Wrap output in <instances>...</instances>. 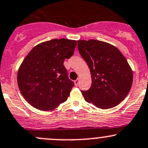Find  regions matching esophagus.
Masks as SVG:
<instances>
[{
	"instance_id": "34e87169",
	"label": "esophagus",
	"mask_w": 148,
	"mask_h": 148,
	"mask_svg": "<svg viewBox=\"0 0 148 148\" xmlns=\"http://www.w3.org/2000/svg\"><path fill=\"white\" fill-rule=\"evenodd\" d=\"M79 79H76V80L74 81V84H75L76 86H77L79 85Z\"/></svg>"
}]
</instances>
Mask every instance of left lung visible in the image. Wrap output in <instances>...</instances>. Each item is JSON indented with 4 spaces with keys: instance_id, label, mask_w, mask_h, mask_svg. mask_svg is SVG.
<instances>
[{
    "instance_id": "1",
    "label": "left lung",
    "mask_w": 148,
    "mask_h": 148,
    "mask_svg": "<svg viewBox=\"0 0 148 148\" xmlns=\"http://www.w3.org/2000/svg\"><path fill=\"white\" fill-rule=\"evenodd\" d=\"M78 50L91 74L90 89L82 91L88 103L100 109L119 105L127 96L133 84V71L114 45L98 40H79Z\"/></svg>"
}]
</instances>
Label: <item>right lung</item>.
Returning <instances> with one entry per match:
<instances>
[{
	"label": "right lung",
	"mask_w": 148,
	"mask_h": 148,
	"mask_svg": "<svg viewBox=\"0 0 148 148\" xmlns=\"http://www.w3.org/2000/svg\"><path fill=\"white\" fill-rule=\"evenodd\" d=\"M77 40L60 38L36 45L28 53L17 71L21 93L34 108L53 110L65 102L74 86L64 60L74 54Z\"/></svg>",
	"instance_id": "obj_1"
}]
</instances>
